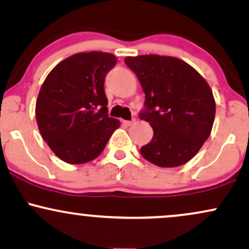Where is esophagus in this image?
I'll return each instance as SVG.
<instances>
[{
  "label": "esophagus",
  "instance_id": "esophagus-1",
  "mask_svg": "<svg viewBox=\"0 0 249 249\" xmlns=\"http://www.w3.org/2000/svg\"><path fill=\"white\" fill-rule=\"evenodd\" d=\"M123 123H124V124L126 125V126H131V125L134 124L135 121H124Z\"/></svg>",
  "mask_w": 249,
  "mask_h": 249
}]
</instances>
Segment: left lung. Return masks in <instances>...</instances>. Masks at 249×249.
Segmentation results:
<instances>
[{
    "mask_svg": "<svg viewBox=\"0 0 249 249\" xmlns=\"http://www.w3.org/2000/svg\"><path fill=\"white\" fill-rule=\"evenodd\" d=\"M124 61L146 96L140 118L154 131L141 155L161 168L185 164L212 132L216 112L212 88L190 64L171 56H128Z\"/></svg>",
    "mask_w": 249,
    "mask_h": 249,
    "instance_id": "left-lung-1",
    "label": "left lung"
}]
</instances>
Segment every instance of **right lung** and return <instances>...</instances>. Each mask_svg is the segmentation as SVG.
I'll return each instance as SVG.
<instances>
[{
	"label": "right lung",
	"mask_w": 249,
	"mask_h": 249,
	"mask_svg": "<svg viewBox=\"0 0 249 249\" xmlns=\"http://www.w3.org/2000/svg\"><path fill=\"white\" fill-rule=\"evenodd\" d=\"M115 55L78 53L49 72L37 95L36 116L43 140L62 161L83 164L96 159L119 127L109 117L106 74Z\"/></svg>",
	"instance_id": "add662e5"
}]
</instances>
